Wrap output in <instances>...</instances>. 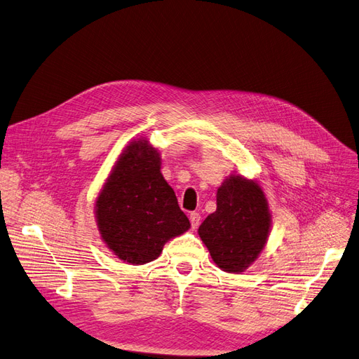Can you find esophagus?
<instances>
[{
  "label": "esophagus",
  "mask_w": 359,
  "mask_h": 359,
  "mask_svg": "<svg viewBox=\"0 0 359 359\" xmlns=\"http://www.w3.org/2000/svg\"><path fill=\"white\" fill-rule=\"evenodd\" d=\"M190 223L193 229H198V226L201 224V214L199 212H191L190 214Z\"/></svg>",
  "instance_id": "obj_1"
}]
</instances>
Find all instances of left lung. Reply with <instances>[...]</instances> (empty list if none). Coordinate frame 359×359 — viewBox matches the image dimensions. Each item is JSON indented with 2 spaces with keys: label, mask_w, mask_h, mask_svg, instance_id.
Instances as JSON below:
<instances>
[{
  "label": "left lung",
  "mask_w": 359,
  "mask_h": 359,
  "mask_svg": "<svg viewBox=\"0 0 359 359\" xmlns=\"http://www.w3.org/2000/svg\"><path fill=\"white\" fill-rule=\"evenodd\" d=\"M273 224L268 199L259 182L231 173L217 189V210L199 226V236L224 273L241 274L268 243Z\"/></svg>",
  "instance_id": "8db88e82"
}]
</instances>
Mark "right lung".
<instances>
[{
    "instance_id": "obj_1",
    "label": "right lung",
    "mask_w": 359,
    "mask_h": 359,
    "mask_svg": "<svg viewBox=\"0 0 359 359\" xmlns=\"http://www.w3.org/2000/svg\"><path fill=\"white\" fill-rule=\"evenodd\" d=\"M160 169L158 148L147 137L135 139L118 156L94 202L100 240L130 265L157 259L168 241L190 229Z\"/></svg>"
}]
</instances>
